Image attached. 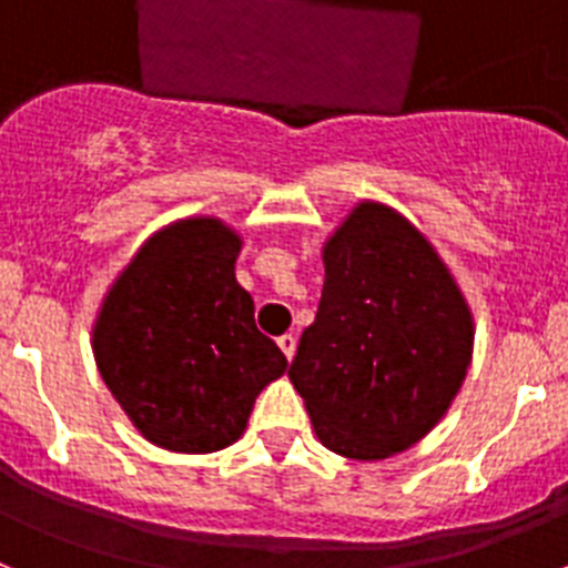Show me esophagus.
<instances>
[{
	"label": "esophagus",
	"mask_w": 568,
	"mask_h": 568,
	"mask_svg": "<svg viewBox=\"0 0 568 568\" xmlns=\"http://www.w3.org/2000/svg\"><path fill=\"white\" fill-rule=\"evenodd\" d=\"M278 346H281V353L287 355V361H293V355H295V335H281L278 338Z\"/></svg>",
	"instance_id": "esophagus-1"
}]
</instances>
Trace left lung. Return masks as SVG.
Segmentation results:
<instances>
[{"mask_svg":"<svg viewBox=\"0 0 568 568\" xmlns=\"http://www.w3.org/2000/svg\"><path fill=\"white\" fill-rule=\"evenodd\" d=\"M469 304L426 235L361 202L324 244V290L290 381L315 435L353 460L418 444L446 415L471 361Z\"/></svg>","mask_w":568,"mask_h":568,"instance_id":"left-lung-1","label":"left lung"}]
</instances>
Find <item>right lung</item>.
Masks as SVG:
<instances>
[{"label": "right lung", "instance_id": "add662e5", "mask_svg": "<svg viewBox=\"0 0 568 568\" xmlns=\"http://www.w3.org/2000/svg\"><path fill=\"white\" fill-rule=\"evenodd\" d=\"M239 253L241 235L219 219L168 224L119 273L93 324L104 384L135 429L170 453L239 440L261 389L287 369L235 281Z\"/></svg>", "mask_w": 568, "mask_h": 568}]
</instances>
